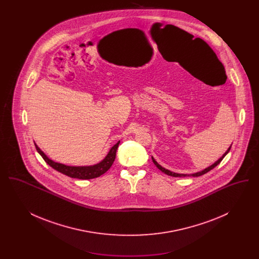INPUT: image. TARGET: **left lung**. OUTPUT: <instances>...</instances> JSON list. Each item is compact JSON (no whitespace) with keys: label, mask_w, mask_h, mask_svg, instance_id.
<instances>
[{"label":"left lung","mask_w":259,"mask_h":259,"mask_svg":"<svg viewBox=\"0 0 259 259\" xmlns=\"http://www.w3.org/2000/svg\"><path fill=\"white\" fill-rule=\"evenodd\" d=\"M232 146V145H231ZM231 146L229 147V148H227V150L222 154V157L221 158H219L218 160L215 161L213 164H211L210 166L209 167H207L206 169H204V170H202V171H200V172H194V174H190V175H187V174H179V172H172V171H170V170H168V169H165L164 167H162L161 165H159L155 159L153 158V157H151V159L153 161V163H154V165L162 171V172H164V174H166V175H168V176H171V177H180V178H184V177H189V176H192V177H199V176H202V175H204V174H206V172H209L210 171L211 169H213L215 166H218L221 162H222V159L224 158V156L229 152V150H230V148H231Z\"/></svg>","instance_id":"left-lung-1"}]
</instances>
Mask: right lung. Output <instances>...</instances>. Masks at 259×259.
<instances>
[{
  "label": "right lung",
  "instance_id": "obj_1",
  "mask_svg": "<svg viewBox=\"0 0 259 259\" xmlns=\"http://www.w3.org/2000/svg\"><path fill=\"white\" fill-rule=\"evenodd\" d=\"M120 141H118L115 145H113L108 154L105 156V158L102 161H100L97 164L94 165H87V166H70V165H65L59 162L51 160L47 156V154L37 147V144L35 143V146L37 148V152L41 155L44 160L46 161L50 167H52L54 170L62 172L70 178L73 179H78V180H91L98 178L101 175L107 172L112 165L113 161L115 159V153L116 149L118 148Z\"/></svg>",
  "mask_w": 259,
  "mask_h": 259
}]
</instances>
